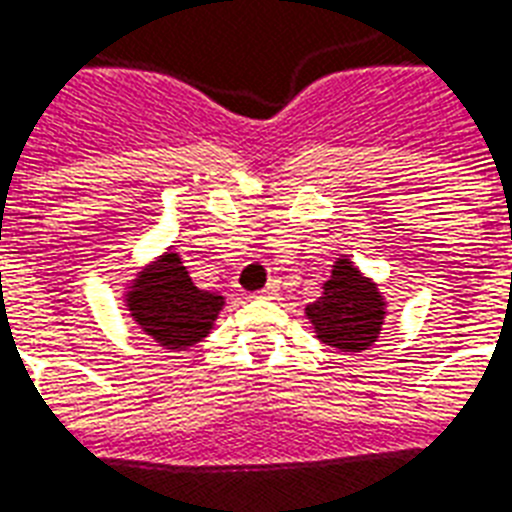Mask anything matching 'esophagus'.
I'll return each instance as SVG.
<instances>
[{"instance_id": "1", "label": "esophagus", "mask_w": 512, "mask_h": 512, "mask_svg": "<svg viewBox=\"0 0 512 512\" xmlns=\"http://www.w3.org/2000/svg\"><path fill=\"white\" fill-rule=\"evenodd\" d=\"M276 292H279V284L271 282V284H268V287H263V290H260V292H255V298H273Z\"/></svg>"}]
</instances>
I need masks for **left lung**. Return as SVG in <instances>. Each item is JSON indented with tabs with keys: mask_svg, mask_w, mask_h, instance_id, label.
Here are the masks:
<instances>
[{
	"mask_svg": "<svg viewBox=\"0 0 512 512\" xmlns=\"http://www.w3.org/2000/svg\"><path fill=\"white\" fill-rule=\"evenodd\" d=\"M306 319L314 335L338 351H365L378 341L386 319V300L378 284L351 263L335 257L322 295L306 306Z\"/></svg>",
	"mask_w": 512,
	"mask_h": 512,
	"instance_id": "left-lung-1",
	"label": "left lung"
}]
</instances>
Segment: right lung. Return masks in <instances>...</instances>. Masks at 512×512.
Returning <instances> with one entry per match:
<instances>
[{"label":"right lung","instance_id":"obj_1","mask_svg":"<svg viewBox=\"0 0 512 512\" xmlns=\"http://www.w3.org/2000/svg\"><path fill=\"white\" fill-rule=\"evenodd\" d=\"M123 303L134 325L158 346L185 351L212 333L225 298L198 290L179 252L169 249L136 271Z\"/></svg>","mask_w":512,"mask_h":512}]
</instances>
